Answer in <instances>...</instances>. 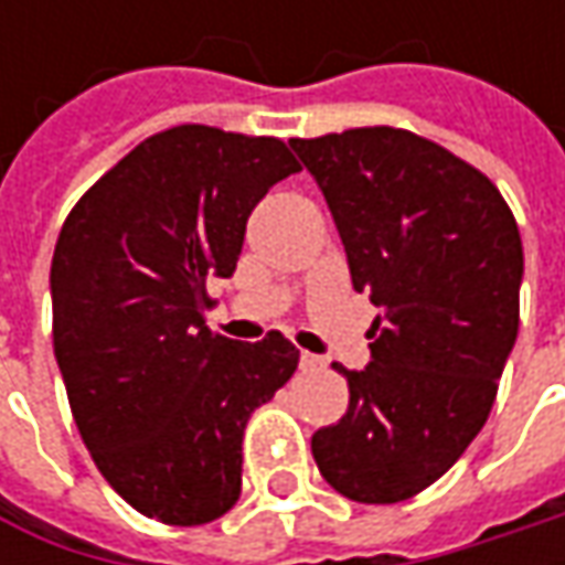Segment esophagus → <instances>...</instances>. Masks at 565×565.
Returning a JSON list of instances; mask_svg holds the SVG:
<instances>
[{"label":"esophagus","mask_w":565,"mask_h":565,"mask_svg":"<svg viewBox=\"0 0 565 565\" xmlns=\"http://www.w3.org/2000/svg\"><path fill=\"white\" fill-rule=\"evenodd\" d=\"M298 364H301V371H320V367H323L327 361L320 359V355H311V352H301Z\"/></svg>","instance_id":"obj_1"}]
</instances>
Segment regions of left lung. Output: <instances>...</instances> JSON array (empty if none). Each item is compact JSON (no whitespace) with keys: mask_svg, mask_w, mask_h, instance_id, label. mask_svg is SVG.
Returning a JSON list of instances; mask_svg holds the SVG:
<instances>
[{"mask_svg":"<svg viewBox=\"0 0 565 565\" xmlns=\"http://www.w3.org/2000/svg\"><path fill=\"white\" fill-rule=\"evenodd\" d=\"M333 213L371 364L349 371V412L311 437L323 481L355 503H402L488 422L519 333L522 238L484 172L405 128L292 138Z\"/></svg>","mask_w":565,"mask_h":565,"instance_id":"obj_1","label":"left lung"}]
</instances>
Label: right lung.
<instances>
[{"mask_svg": "<svg viewBox=\"0 0 565 565\" xmlns=\"http://www.w3.org/2000/svg\"><path fill=\"white\" fill-rule=\"evenodd\" d=\"M279 138L175 125L84 191L50 270L53 349L81 440L128 507L204 525L242 493L250 412L292 377L282 333L206 327L210 276H232L254 206L298 172Z\"/></svg>", "mask_w": 565, "mask_h": 565, "instance_id": "obj_1", "label": "right lung"}]
</instances>
